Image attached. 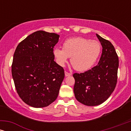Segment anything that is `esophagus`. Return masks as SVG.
I'll list each match as a JSON object with an SVG mask.
<instances>
[{"instance_id": "esophagus-1", "label": "esophagus", "mask_w": 131, "mask_h": 131, "mask_svg": "<svg viewBox=\"0 0 131 131\" xmlns=\"http://www.w3.org/2000/svg\"><path fill=\"white\" fill-rule=\"evenodd\" d=\"M65 76H66V77L71 76V73L67 72V71H65Z\"/></svg>"}]
</instances>
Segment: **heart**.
I'll list each match as a JSON object with an SVG mask.
<instances>
[{"instance_id": "b5f03b06", "label": "heart", "mask_w": 131, "mask_h": 131, "mask_svg": "<svg viewBox=\"0 0 131 131\" xmlns=\"http://www.w3.org/2000/svg\"><path fill=\"white\" fill-rule=\"evenodd\" d=\"M101 51L100 42L82 37L67 39L62 49L57 48L53 55L59 65L64 66L71 57V66L78 71L87 70L92 67L99 57Z\"/></svg>"}]
</instances>
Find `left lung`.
Returning a JSON list of instances; mask_svg holds the SVG:
<instances>
[{
    "label": "left lung",
    "mask_w": 131,
    "mask_h": 131,
    "mask_svg": "<svg viewBox=\"0 0 131 131\" xmlns=\"http://www.w3.org/2000/svg\"><path fill=\"white\" fill-rule=\"evenodd\" d=\"M103 47L99 62L84 73H75L74 93L76 100L84 105L95 106L108 99L117 80L119 58L109 40L96 34Z\"/></svg>",
    "instance_id": "obj_1"
}]
</instances>
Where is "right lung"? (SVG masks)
Listing matches in <instances>:
<instances>
[{"label":"right lung","instance_id":"obj_1","mask_svg":"<svg viewBox=\"0 0 131 131\" xmlns=\"http://www.w3.org/2000/svg\"><path fill=\"white\" fill-rule=\"evenodd\" d=\"M60 35L34 32L18 45L12 75L21 99L30 106L46 107L57 99L64 78L63 68L54 61L53 48Z\"/></svg>","mask_w":131,"mask_h":131}]
</instances>
